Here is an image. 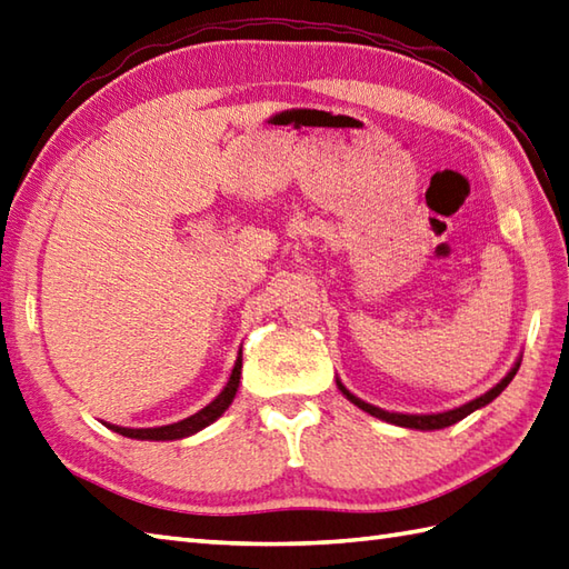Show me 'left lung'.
<instances>
[{
    "instance_id": "1",
    "label": "left lung",
    "mask_w": 569,
    "mask_h": 569,
    "mask_svg": "<svg viewBox=\"0 0 569 569\" xmlns=\"http://www.w3.org/2000/svg\"><path fill=\"white\" fill-rule=\"evenodd\" d=\"M518 367L521 365H516L509 373H506V377L493 386L491 391H487L485 396H479V398H475V401H469V403H465V406H459V408H455V410H447V413H432V416H403V413H389V410H381V408H377V406H371V403H365L361 401V398H357V396H352L349 393L345 386L337 381V386H340V391L349 398V401H352L355 406H359L361 410H367V413H371V416H377V418H381V420H386V422H393V426H401V428H416V430H440V428H447V426H455L457 420H462V418H467L469 413H475L477 408H481V406H487V403H491L493 398H497L506 386L511 383V379L516 377V371H518Z\"/></svg>"
}]
</instances>
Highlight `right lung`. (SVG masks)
<instances>
[{"mask_svg":"<svg viewBox=\"0 0 569 569\" xmlns=\"http://www.w3.org/2000/svg\"><path fill=\"white\" fill-rule=\"evenodd\" d=\"M239 377H241V352L234 361V369H232V377H229L227 386L222 389V393L214 398L210 406H204L202 410H198L196 416H190L180 422H173V426H161V428H119V426H110L114 432L124 435V438H134V440H180V438H188V435L202 430L204 426H210L212 420L220 418L224 410L232 403V398L239 389Z\"/></svg>","mask_w":569,"mask_h":569,"instance_id":"obj_1","label":"right lung"}]
</instances>
